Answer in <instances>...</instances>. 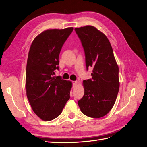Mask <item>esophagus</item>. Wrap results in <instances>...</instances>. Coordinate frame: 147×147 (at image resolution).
Returning a JSON list of instances; mask_svg holds the SVG:
<instances>
[{"label":"esophagus","instance_id":"obj_1","mask_svg":"<svg viewBox=\"0 0 147 147\" xmlns=\"http://www.w3.org/2000/svg\"><path fill=\"white\" fill-rule=\"evenodd\" d=\"M78 84V82H77V81H75V82H72V85H73V87H75L76 86H77V84Z\"/></svg>","mask_w":147,"mask_h":147}]
</instances>
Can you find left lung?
<instances>
[{"label": "left lung", "mask_w": 147, "mask_h": 147, "mask_svg": "<svg viewBox=\"0 0 147 147\" xmlns=\"http://www.w3.org/2000/svg\"><path fill=\"white\" fill-rule=\"evenodd\" d=\"M85 55L86 70L92 67V78L83 81L84 94L78 104L81 111L100 118L113 108L119 90V67L108 39L95 27L75 28Z\"/></svg>", "instance_id": "left-lung-1"}]
</instances>
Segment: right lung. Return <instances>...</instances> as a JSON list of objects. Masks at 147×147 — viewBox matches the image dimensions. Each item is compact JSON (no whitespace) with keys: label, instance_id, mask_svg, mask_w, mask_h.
<instances>
[{"label":"right lung","instance_id":"right-lung-1","mask_svg":"<svg viewBox=\"0 0 147 147\" xmlns=\"http://www.w3.org/2000/svg\"><path fill=\"white\" fill-rule=\"evenodd\" d=\"M74 28L47 30L35 38L30 46L26 67L25 88L33 111L44 121L61 114L70 98L72 83L54 77L59 70V55Z\"/></svg>","mask_w":147,"mask_h":147}]
</instances>
